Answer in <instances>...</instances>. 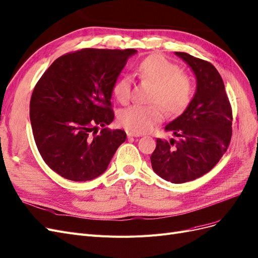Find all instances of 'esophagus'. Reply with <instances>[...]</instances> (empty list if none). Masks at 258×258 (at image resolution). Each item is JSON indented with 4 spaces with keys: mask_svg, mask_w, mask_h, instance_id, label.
Returning a JSON list of instances; mask_svg holds the SVG:
<instances>
[{
    "mask_svg": "<svg viewBox=\"0 0 258 258\" xmlns=\"http://www.w3.org/2000/svg\"><path fill=\"white\" fill-rule=\"evenodd\" d=\"M127 136L130 138V137H135V138H137V137H141L139 133H135V132H131V131H127Z\"/></svg>",
    "mask_w": 258,
    "mask_h": 258,
    "instance_id": "34e87169",
    "label": "esophagus"
}]
</instances>
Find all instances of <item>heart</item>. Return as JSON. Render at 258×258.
Instances as JSON below:
<instances>
[{
    "mask_svg": "<svg viewBox=\"0 0 258 258\" xmlns=\"http://www.w3.org/2000/svg\"><path fill=\"white\" fill-rule=\"evenodd\" d=\"M141 80L154 84L150 101L153 104H133L120 111L119 123L135 133L152 130L164 117V106L171 114L183 112L194 96L192 79L177 65L162 55H149L142 59L137 68ZM113 95L120 103L126 104L132 96V79L125 75L118 78L112 87Z\"/></svg>",
    "mask_w": 258,
    "mask_h": 258,
    "instance_id": "obj_1",
    "label": "heart"
}]
</instances>
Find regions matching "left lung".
<instances>
[{
	"mask_svg": "<svg viewBox=\"0 0 258 258\" xmlns=\"http://www.w3.org/2000/svg\"><path fill=\"white\" fill-rule=\"evenodd\" d=\"M197 76L198 88L184 112L165 126L178 140L157 139L150 156L163 179L183 183L208 173L226 153L232 139L233 112L216 67L188 53L176 52Z\"/></svg>",
	"mask_w": 258,
	"mask_h": 258,
	"instance_id": "left-lung-1",
	"label": "left lung"
}]
</instances>
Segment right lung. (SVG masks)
Listing matches in <instances>:
<instances>
[{
	"instance_id": "obj_1",
	"label": "right lung",
	"mask_w": 258,
	"mask_h": 258,
	"mask_svg": "<svg viewBox=\"0 0 258 258\" xmlns=\"http://www.w3.org/2000/svg\"><path fill=\"white\" fill-rule=\"evenodd\" d=\"M135 49L84 48L56 58L34 87L30 119L43 161L73 181L92 180L126 141L114 119L112 87Z\"/></svg>"
}]
</instances>
